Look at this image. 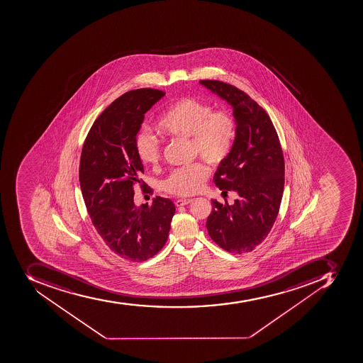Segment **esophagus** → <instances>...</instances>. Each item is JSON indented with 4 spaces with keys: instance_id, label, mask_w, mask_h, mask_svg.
<instances>
[{
    "instance_id": "34e87169",
    "label": "esophagus",
    "mask_w": 363,
    "mask_h": 363,
    "mask_svg": "<svg viewBox=\"0 0 363 363\" xmlns=\"http://www.w3.org/2000/svg\"><path fill=\"white\" fill-rule=\"evenodd\" d=\"M192 199H179V200L176 201L174 204L177 206H186V204H189L192 202Z\"/></svg>"
}]
</instances>
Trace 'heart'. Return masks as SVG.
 <instances>
[{"mask_svg": "<svg viewBox=\"0 0 363 363\" xmlns=\"http://www.w3.org/2000/svg\"><path fill=\"white\" fill-rule=\"evenodd\" d=\"M157 129L167 136L191 138L193 153L211 165L224 162L235 137V121L230 113L213 112L209 104L193 97L180 98L171 104L160 116ZM136 148L143 162H159L161 147L150 133H138ZM208 176L206 164L194 163L172 171L163 182V189L171 194L189 196L202 189Z\"/></svg>", "mask_w": 363, "mask_h": 363, "instance_id": "obj_1", "label": "heart"}]
</instances>
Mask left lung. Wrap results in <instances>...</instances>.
<instances>
[{"label": "left lung", "instance_id": "1", "mask_svg": "<svg viewBox=\"0 0 363 363\" xmlns=\"http://www.w3.org/2000/svg\"><path fill=\"white\" fill-rule=\"evenodd\" d=\"M200 84L233 109L235 138L213 183L223 193L239 195L233 206L213 200L206 230L224 250L243 254L266 239L280 209L284 189L280 140L265 109L245 92L221 81L202 80Z\"/></svg>", "mask_w": 363, "mask_h": 363}]
</instances>
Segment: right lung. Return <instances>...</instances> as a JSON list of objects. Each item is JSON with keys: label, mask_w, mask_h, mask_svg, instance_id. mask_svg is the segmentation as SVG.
I'll list each match as a JSON object with an SVG mask.
<instances>
[{"label": "right lung", "mask_w": 363, "mask_h": 363, "mask_svg": "<svg viewBox=\"0 0 363 363\" xmlns=\"http://www.w3.org/2000/svg\"><path fill=\"white\" fill-rule=\"evenodd\" d=\"M164 94L147 88L122 94L94 122L81 154V191L92 224L109 249L130 262L150 259L162 249L176 211L161 196L150 206L133 202V186L144 172L137 133L145 113Z\"/></svg>", "instance_id": "1"}]
</instances>
